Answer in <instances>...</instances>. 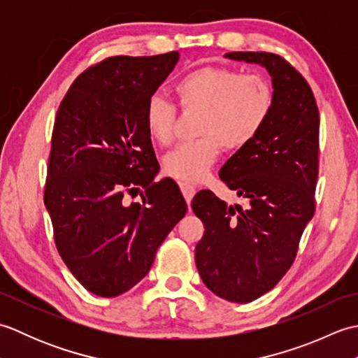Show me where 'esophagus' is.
I'll return each mask as SVG.
<instances>
[{
  "instance_id": "1",
  "label": "esophagus",
  "mask_w": 358,
  "mask_h": 358,
  "mask_svg": "<svg viewBox=\"0 0 358 358\" xmlns=\"http://www.w3.org/2000/svg\"><path fill=\"white\" fill-rule=\"evenodd\" d=\"M180 189H181V192H183L187 204H191L194 195L196 192V189L192 185H187V183H180Z\"/></svg>"
}]
</instances>
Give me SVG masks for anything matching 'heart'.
<instances>
[{
    "instance_id": "obj_1",
    "label": "heart",
    "mask_w": 358,
    "mask_h": 358,
    "mask_svg": "<svg viewBox=\"0 0 358 358\" xmlns=\"http://www.w3.org/2000/svg\"><path fill=\"white\" fill-rule=\"evenodd\" d=\"M180 108L201 110L200 138L180 144L164 157V172L181 181H200L215 163L222 146L246 148L268 123L273 108L271 81L260 72L240 73L227 67L204 66L187 72L173 86ZM144 123L152 140L169 146L175 138L177 109L166 98L150 96Z\"/></svg>"
}]
</instances>
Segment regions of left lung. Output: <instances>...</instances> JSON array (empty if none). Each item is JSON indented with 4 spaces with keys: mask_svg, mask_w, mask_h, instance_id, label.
<instances>
[{
    "mask_svg": "<svg viewBox=\"0 0 358 358\" xmlns=\"http://www.w3.org/2000/svg\"><path fill=\"white\" fill-rule=\"evenodd\" d=\"M226 58L262 64L272 77L268 123L220 169L226 186L248 201L227 206L212 191L192 201L204 224L195 264L215 295L249 303L275 286L291 268L301 234L315 212L318 108L308 81L283 57L231 52Z\"/></svg>",
    "mask_w": 358,
    "mask_h": 358,
    "instance_id": "1",
    "label": "left lung"
}]
</instances>
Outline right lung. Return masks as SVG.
I'll return each instance as SVG.
<instances>
[{"label":"right lung","mask_w":358,"mask_h":358,"mask_svg":"<svg viewBox=\"0 0 358 358\" xmlns=\"http://www.w3.org/2000/svg\"><path fill=\"white\" fill-rule=\"evenodd\" d=\"M178 52L110 57L83 72L59 104L44 186L53 237L87 291L117 296L150 271L157 249L187 206L159 169L144 108ZM145 189L143 203L126 193Z\"/></svg>","instance_id":"right-lung-1"}]
</instances>
